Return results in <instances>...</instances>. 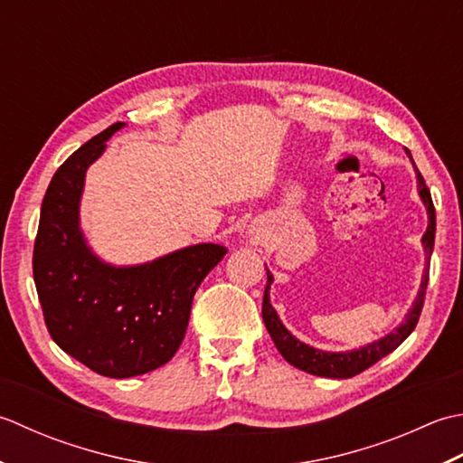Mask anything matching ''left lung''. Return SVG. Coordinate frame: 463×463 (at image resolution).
I'll return each mask as SVG.
<instances>
[{"label": "left lung", "mask_w": 463, "mask_h": 463, "mask_svg": "<svg viewBox=\"0 0 463 463\" xmlns=\"http://www.w3.org/2000/svg\"><path fill=\"white\" fill-rule=\"evenodd\" d=\"M405 154H408L411 159L410 149H405ZM416 177H418V194L428 210V230L421 238L423 251H426V268H423L418 296L411 301V307L408 309V314H405V319L388 335L375 339V342L360 347V350H350V352H324V350H317V347H314V345L299 342V339L296 335H291L289 329L281 324L278 311L271 306L269 288L273 284V276H271V271L266 268L268 286H266V291H263L261 317H263V324H266L268 332L273 339V344H276V347H278V352L284 355V360L288 364H291L294 367H298V370L307 372L311 375L345 380V377H354L357 373H362L375 362H380L382 357L392 354L395 347H398L403 339L413 332V327L418 326V319H420L421 307H423V298H426L428 279H430V258L433 251V240H436V210H433L431 194L418 169H416Z\"/></svg>", "instance_id": "left-lung-1"}]
</instances>
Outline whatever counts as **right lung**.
<instances>
[{
  "label": "right lung",
  "instance_id": "1",
  "mask_svg": "<svg viewBox=\"0 0 463 463\" xmlns=\"http://www.w3.org/2000/svg\"><path fill=\"white\" fill-rule=\"evenodd\" d=\"M124 126L103 129L55 172L33 245V279L53 342L118 380L172 360L197 288L228 253L218 243H195L137 266H111L93 253L80 225L86 172Z\"/></svg>",
  "mask_w": 463,
  "mask_h": 463
}]
</instances>
